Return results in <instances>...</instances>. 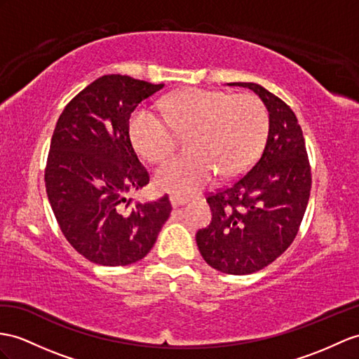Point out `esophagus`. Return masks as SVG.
<instances>
[{"instance_id":"obj_1","label":"esophagus","mask_w":359,"mask_h":359,"mask_svg":"<svg viewBox=\"0 0 359 359\" xmlns=\"http://www.w3.org/2000/svg\"><path fill=\"white\" fill-rule=\"evenodd\" d=\"M170 204H172V207H180V205H184L186 203H187V198H184V196H178V195H170Z\"/></svg>"}]
</instances>
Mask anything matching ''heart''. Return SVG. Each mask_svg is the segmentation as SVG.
Listing matches in <instances>:
<instances>
[{"label":"heart","mask_w":359,"mask_h":359,"mask_svg":"<svg viewBox=\"0 0 359 359\" xmlns=\"http://www.w3.org/2000/svg\"><path fill=\"white\" fill-rule=\"evenodd\" d=\"M161 108L165 119L138 108L129 120V137L144 160L160 163L173 152L177 134H189L190 151L155 172L154 182L163 191L195 194L212 181L216 170L224 178L241 175L265 146L269 116L252 94L187 88L164 99Z\"/></svg>","instance_id":"b5f03b06"}]
</instances>
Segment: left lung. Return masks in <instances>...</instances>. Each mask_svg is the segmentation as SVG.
Wrapping results in <instances>:
<instances>
[{
	"label": "left lung",
	"instance_id": "1",
	"mask_svg": "<svg viewBox=\"0 0 359 359\" xmlns=\"http://www.w3.org/2000/svg\"><path fill=\"white\" fill-rule=\"evenodd\" d=\"M255 91L269 112L265 149L252 168L208 195L212 222L196 233L201 256L225 274L243 276L268 266L299 233L311 195V165L294 111L252 82H233Z\"/></svg>",
	"mask_w": 359,
	"mask_h": 359
}]
</instances>
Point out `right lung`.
Returning a JSON list of instances; mask_svg holds the SVG:
<instances>
[{
    "instance_id": "1",
    "label": "right lung",
    "mask_w": 359,
    "mask_h": 359,
    "mask_svg": "<svg viewBox=\"0 0 359 359\" xmlns=\"http://www.w3.org/2000/svg\"><path fill=\"white\" fill-rule=\"evenodd\" d=\"M163 86L102 76L67 104L56 123L47 196L65 239L93 264L123 266L143 259L169 219L168 195L146 204L126 198L149 182L129 138L130 114Z\"/></svg>"
}]
</instances>
